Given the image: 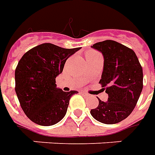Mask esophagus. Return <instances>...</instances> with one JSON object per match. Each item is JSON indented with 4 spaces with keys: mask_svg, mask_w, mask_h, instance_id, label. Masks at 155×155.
I'll use <instances>...</instances> for the list:
<instances>
[{
    "mask_svg": "<svg viewBox=\"0 0 155 155\" xmlns=\"http://www.w3.org/2000/svg\"><path fill=\"white\" fill-rule=\"evenodd\" d=\"M81 93L83 94V95H84V96H86V97H89V96H90V94H87V93H85V92H84V91H81Z\"/></svg>",
    "mask_w": 155,
    "mask_h": 155,
    "instance_id": "1",
    "label": "esophagus"
}]
</instances>
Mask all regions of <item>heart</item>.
Masks as SVG:
<instances>
[{
    "instance_id": "obj_1",
    "label": "heart",
    "mask_w": 155,
    "mask_h": 155,
    "mask_svg": "<svg viewBox=\"0 0 155 155\" xmlns=\"http://www.w3.org/2000/svg\"><path fill=\"white\" fill-rule=\"evenodd\" d=\"M97 54V52H95V51H89L87 53V54H86V56H88V55H91V54Z\"/></svg>"
}]
</instances>
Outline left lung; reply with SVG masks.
<instances>
[{
	"label": "left lung",
	"mask_w": 155,
	"mask_h": 155,
	"mask_svg": "<svg viewBox=\"0 0 155 155\" xmlns=\"http://www.w3.org/2000/svg\"><path fill=\"white\" fill-rule=\"evenodd\" d=\"M104 55V70L100 84L109 95L99 98L97 108L91 110L94 119L106 124L126 119L136 105L143 89V70L134 51L111 40L93 45Z\"/></svg>",
	"instance_id": "1"
}]
</instances>
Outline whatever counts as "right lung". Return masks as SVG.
<instances>
[{
	"instance_id": "add662e5",
	"label": "right lung",
	"mask_w": 155,
	"mask_h": 155,
	"mask_svg": "<svg viewBox=\"0 0 155 155\" xmlns=\"http://www.w3.org/2000/svg\"><path fill=\"white\" fill-rule=\"evenodd\" d=\"M81 47L64 49L44 43L24 54L15 68V93L21 107L32 122L50 126L66 114L71 96L56 88L55 78L63 71L65 61Z\"/></svg>"
}]
</instances>
